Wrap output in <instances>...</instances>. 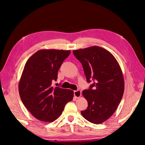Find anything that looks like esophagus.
I'll list each match as a JSON object with an SVG mask.
<instances>
[{"label": "esophagus", "mask_w": 145, "mask_h": 145, "mask_svg": "<svg viewBox=\"0 0 145 145\" xmlns=\"http://www.w3.org/2000/svg\"><path fill=\"white\" fill-rule=\"evenodd\" d=\"M74 97H75L76 98H79L82 95V92L80 90L74 91Z\"/></svg>", "instance_id": "esophagus-1"}]
</instances>
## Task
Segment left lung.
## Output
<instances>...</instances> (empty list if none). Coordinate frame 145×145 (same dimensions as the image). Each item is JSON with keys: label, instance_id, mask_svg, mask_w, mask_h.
I'll list each match as a JSON object with an SVG mask.
<instances>
[{"label": "left lung", "instance_id": "left-lung-1", "mask_svg": "<svg viewBox=\"0 0 145 145\" xmlns=\"http://www.w3.org/2000/svg\"><path fill=\"white\" fill-rule=\"evenodd\" d=\"M73 54L81 62L87 82L94 81L89 89L82 92L88 106L81 114L89 122L101 124L115 112L123 95L121 69L114 56L102 47L74 50Z\"/></svg>", "mask_w": 145, "mask_h": 145}]
</instances>
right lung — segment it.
<instances>
[{"label":"right lung","mask_w":145,"mask_h":145,"mask_svg":"<svg viewBox=\"0 0 145 145\" xmlns=\"http://www.w3.org/2000/svg\"><path fill=\"white\" fill-rule=\"evenodd\" d=\"M69 50L43 49L30 57L19 82V92L25 106L37 119L52 122L60 116L65 105L73 99L71 89L53 88L57 72Z\"/></svg>","instance_id":"obj_1"}]
</instances>
